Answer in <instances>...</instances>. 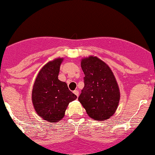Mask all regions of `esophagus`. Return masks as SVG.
I'll return each instance as SVG.
<instances>
[{
    "instance_id": "34e87169",
    "label": "esophagus",
    "mask_w": 155,
    "mask_h": 155,
    "mask_svg": "<svg viewBox=\"0 0 155 155\" xmlns=\"http://www.w3.org/2000/svg\"><path fill=\"white\" fill-rule=\"evenodd\" d=\"M73 93H74V94H75L78 97V96H79V91H78V90H74V91H73Z\"/></svg>"
}]
</instances>
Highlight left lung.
Returning <instances> with one entry per match:
<instances>
[{"mask_svg": "<svg viewBox=\"0 0 155 155\" xmlns=\"http://www.w3.org/2000/svg\"><path fill=\"white\" fill-rule=\"evenodd\" d=\"M84 86L78 100L87 114L94 120L103 121L112 116L117 109L120 90L111 69L97 56L82 58Z\"/></svg>", "mask_w": 155, "mask_h": 155, "instance_id": "left-lung-1", "label": "left lung"}]
</instances>
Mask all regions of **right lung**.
I'll return each instance as SVG.
<instances>
[{"mask_svg": "<svg viewBox=\"0 0 155 155\" xmlns=\"http://www.w3.org/2000/svg\"><path fill=\"white\" fill-rule=\"evenodd\" d=\"M63 61V58H57L44 65L36 78L31 92L35 111L49 123L62 119L69 103L77 99L67 84L58 80Z\"/></svg>", "mask_w": 155, "mask_h": 155, "instance_id": "1", "label": "right lung"}]
</instances>
